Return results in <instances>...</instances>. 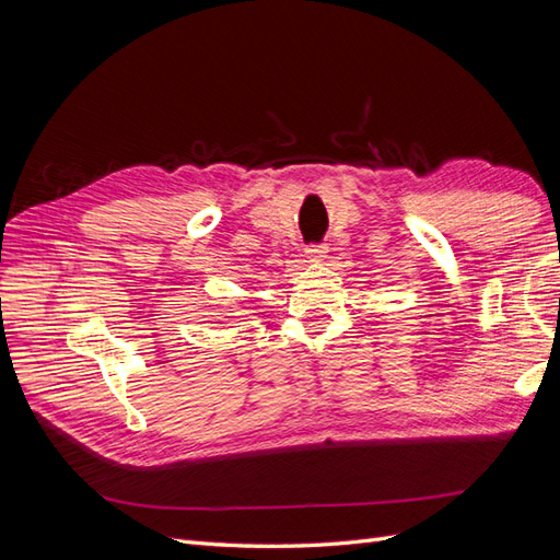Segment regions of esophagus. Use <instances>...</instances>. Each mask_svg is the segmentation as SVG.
I'll list each match as a JSON object with an SVG mask.
<instances>
[{
	"label": "esophagus",
	"mask_w": 560,
	"mask_h": 560,
	"mask_svg": "<svg viewBox=\"0 0 560 560\" xmlns=\"http://www.w3.org/2000/svg\"><path fill=\"white\" fill-rule=\"evenodd\" d=\"M306 257H308V261H322L327 257V247L325 245H308Z\"/></svg>",
	"instance_id": "1"
}]
</instances>
